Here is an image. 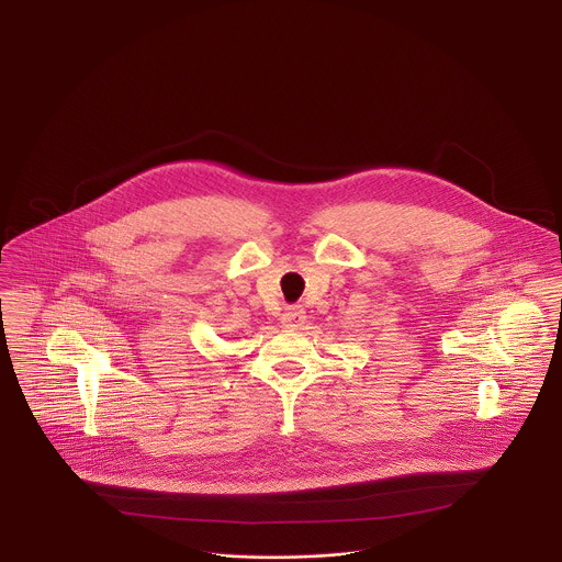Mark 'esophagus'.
<instances>
[{
	"instance_id": "34e87169",
	"label": "esophagus",
	"mask_w": 562,
	"mask_h": 562,
	"mask_svg": "<svg viewBox=\"0 0 562 562\" xmlns=\"http://www.w3.org/2000/svg\"><path fill=\"white\" fill-rule=\"evenodd\" d=\"M303 321H305V310L301 305H289L282 314V322L286 326H299Z\"/></svg>"
}]
</instances>
